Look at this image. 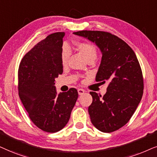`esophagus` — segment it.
I'll list each match as a JSON object with an SVG mask.
<instances>
[{
    "instance_id": "esophagus-1",
    "label": "esophagus",
    "mask_w": 157,
    "mask_h": 157,
    "mask_svg": "<svg viewBox=\"0 0 157 157\" xmlns=\"http://www.w3.org/2000/svg\"><path fill=\"white\" fill-rule=\"evenodd\" d=\"M77 92H78L79 95H83V94H84L85 90L83 89H78V90H77Z\"/></svg>"
}]
</instances>
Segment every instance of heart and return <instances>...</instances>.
I'll list each match as a JSON object with an SVG mask.
<instances>
[{"instance_id": "obj_1", "label": "heart", "mask_w": 157, "mask_h": 157, "mask_svg": "<svg viewBox=\"0 0 157 157\" xmlns=\"http://www.w3.org/2000/svg\"><path fill=\"white\" fill-rule=\"evenodd\" d=\"M75 47L83 54L85 59L87 60L94 59L97 57V49L95 46L89 42H76L75 44ZM70 55V50L68 47L64 46L61 52V62L63 65L67 63L68 59Z\"/></svg>"}]
</instances>
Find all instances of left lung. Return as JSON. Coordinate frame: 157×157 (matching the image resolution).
Returning a JSON list of instances; mask_svg holds the SVG:
<instances>
[{
  "mask_svg": "<svg viewBox=\"0 0 157 157\" xmlns=\"http://www.w3.org/2000/svg\"><path fill=\"white\" fill-rule=\"evenodd\" d=\"M73 33L95 43L101 52L95 80L108 81V86L103 97L90 93L93 103L88 112L96 128L104 133L113 132L128 122L141 100L144 80L139 62L133 49L110 33L80 31Z\"/></svg>",
  "mask_w": 157,
  "mask_h": 157,
  "instance_id": "8db88e82",
  "label": "left lung"
}]
</instances>
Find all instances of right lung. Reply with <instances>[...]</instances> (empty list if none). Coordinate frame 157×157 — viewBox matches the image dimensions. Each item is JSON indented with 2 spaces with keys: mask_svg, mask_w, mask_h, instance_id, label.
Wrapping results in <instances>:
<instances>
[{
  "mask_svg": "<svg viewBox=\"0 0 157 157\" xmlns=\"http://www.w3.org/2000/svg\"><path fill=\"white\" fill-rule=\"evenodd\" d=\"M64 32L52 33L23 57L18 69V95L29 118L44 131L55 133L68 123L78 93L57 94L55 78L63 72L61 52Z\"/></svg>",
  "mask_w": 157,
  "mask_h": 157,
  "instance_id": "add662e5",
  "label": "right lung"
}]
</instances>
